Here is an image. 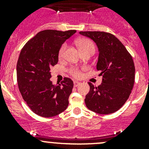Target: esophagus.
I'll return each instance as SVG.
<instances>
[{
	"instance_id": "esophagus-1",
	"label": "esophagus",
	"mask_w": 149,
	"mask_h": 149,
	"mask_svg": "<svg viewBox=\"0 0 149 149\" xmlns=\"http://www.w3.org/2000/svg\"><path fill=\"white\" fill-rule=\"evenodd\" d=\"M79 84H80V83H79V81H73V85H74L75 87L78 86Z\"/></svg>"
}]
</instances>
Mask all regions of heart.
<instances>
[{
	"label": "heart",
	"mask_w": 149,
	"mask_h": 149,
	"mask_svg": "<svg viewBox=\"0 0 149 149\" xmlns=\"http://www.w3.org/2000/svg\"><path fill=\"white\" fill-rule=\"evenodd\" d=\"M77 43V45L79 47V49H80L81 52V53H84V52H94V49H95V46H94V44L93 43V42L91 40H88V39L86 38H81L79 39V40H77L76 42ZM66 44H63L62 46H61V49L59 50V58H63L64 55V53H65V51L66 49ZM70 73L72 76H73L74 77H79L81 76V72L80 70H79L76 68H72L70 70Z\"/></svg>",
	"instance_id": "b5f03b06"
}]
</instances>
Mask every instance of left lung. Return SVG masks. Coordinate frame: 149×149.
<instances>
[{
  "label": "left lung",
  "mask_w": 149,
  "mask_h": 149,
  "mask_svg": "<svg viewBox=\"0 0 149 149\" xmlns=\"http://www.w3.org/2000/svg\"><path fill=\"white\" fill-rule=\"evenodd\" d=\"M91 39L99 50L97 70L102 82L95 87L88 83L90 91L86 96L87 108L102 115L120 109L128 99L135 81V65L130 54L115 36L104 31H80Z\"/></svg>",
  "instance_id": "1"
}]
</instances>
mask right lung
Listing matches in <instances>:
<instances>
[{
	"mask_svg": "<svg viewBox=\"0 0 149 149\" xmlns=\"http://www.w3.org/2000/svg\"><path fill=\"white\" fill-rule=\"evenodd\" d=\"M76 30L47 29L26 43L16 65L17 82L24 100L33 112L44 118L56 116L65 110L73 87L68 78L59 85L49 80L50 68L58 62V54L66 40Z\"/></svg>",
	"mask_w": 149,
	"mask_h": 149,
	"instance_id": "add662e5",
	"label": "right lung"
}]
</instances>
